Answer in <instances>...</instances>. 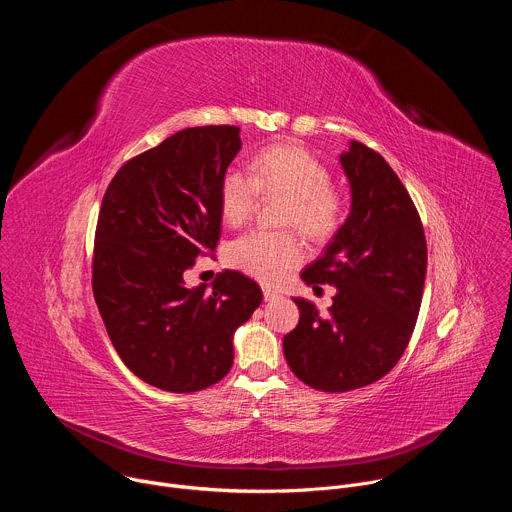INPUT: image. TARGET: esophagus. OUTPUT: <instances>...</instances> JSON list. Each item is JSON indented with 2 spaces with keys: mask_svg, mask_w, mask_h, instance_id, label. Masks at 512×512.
Listing matches in <instances>:
<instances>
[{
  "mask_svg": "<svg viewBox=\"0 0 512 512\" xmlns=\"http://www.w3.org/2000/svg\"><path fill=\"white\" fill-rule=\"evenodd\" d=\"M281 294H279V291H275V289H271V287H263V298H265V302L267 300H275V298H279Z\"/></svg>",
  "mask_w": 512,
  "mask_h": 512,
  "instance_id": "obj_1",
  "label": "esophagus"
}]
</instances>
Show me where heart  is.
Masks as SVG:
<instances>
[{
    "mask_svg": "<svg viewBox=\"0 0 512 512\" xmlns=\"http://www.w3.org/2000/svg\"><path fill=\"white\" fill-rule=\"evenodd\" d=\"M251 170L253 174L229 168L223 174L221 212L229 225L247 223L263 194L287 198L281 223L298 227L312 241H326L342 227L346 196L330 182L328 166L310 150L294 143L269 145ZM304 255V241L294 231L255 229L227 247V261L263 283H279Z\"/></svg>",
    "mask_w": 512,
    "mask_h": 512,
    "instance_id": "obj_1",
    "label": "heart"
}]
</instances>
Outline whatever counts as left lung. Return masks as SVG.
Listing matches in <instances>:
<instances>
[{"label": "left lung", "mask_w": 512, "mask_h": 512, "mask_svg": "<svg viewBox=\"0 0 512 512\" xmlns=\"http://www.w3.org/2000/svg\"><path fill=\"white\" fill-rule=\"evenodd\" d=\"M352 204L324 255L302 271L336 285L326 316L296 298L300 322L283 354L308 387L344 393L385 377L403 356L421 306L427 245L419 212L381 154L360 141L340 156Z\"/></svg>", "instance_id": "8db88e82"}]
</instances>
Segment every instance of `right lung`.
<instances>
[{"label":"right lung","mask_w":512,"mask_h":512,"mask_svg":"<svg viewBox=\"0 0 512 512\" xmlns=\"http://www.w3.org/2000/svg\"><path fill=\"white\" fill-rule=\"evenodd\" d=\"M239 127L182 129L125 162L103 196L93 294L125 367L152 387L194 393L233 367V334L261 287L227 269L212 289L184 271L221 239V180L241 150Z\"/></svg>","instance_id":"obj_1"}]
</instances>
